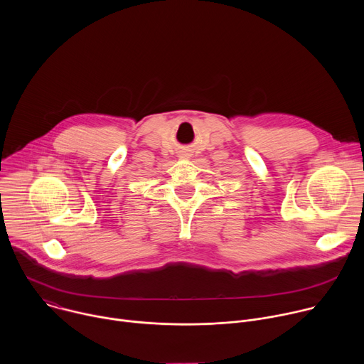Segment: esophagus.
Returning a JSON list of instances; mask_svg holds the SVG:
<instances>
[{
    "label": "esophagus",
    "instance_id": "esophagus-1",
    "mask_svg": "<svg viewBox=\"0 0 364 364\" xmlns=\"http://www.w3.org/2000/svg\"><path fill=\"white\" fill-rule=\"evenodd\" d=\"M181 159H188L187 154H181Z\"/></svg>",
    "mask_w": 364,
    "mask_h": 364
}]
</instances>
